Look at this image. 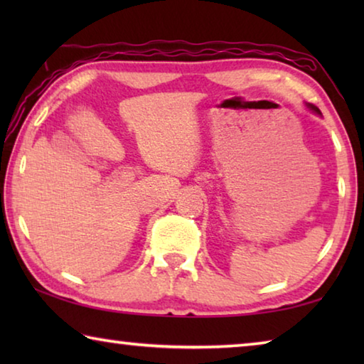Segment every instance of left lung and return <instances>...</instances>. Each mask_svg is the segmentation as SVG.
I'll return each mask as SVG.
<instances>
[{
    "mask_svg": "<svg viewBox=\"0 0 364 364\" xmlns=\"http://www.w3.org/2000/svg\"><path fill=\"white\" fill-rule=\"evenodd\" d=\"M306 106H308V109H310V110H313V112H315V114H318V115H321V112H319V109H318L316 106H313V104H306Z\"/></svg>",
    "mask_w": 364,
    "mask_h": 364,
    "instance_id": "left-lung-1",
    "label": "left lung"
}]
</instances>
